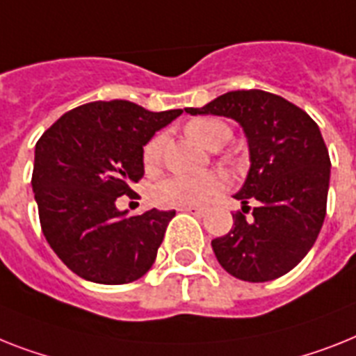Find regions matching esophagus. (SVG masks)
I'll return each instance as SVG.
<instances>
[{
  "label": "esophagus",
  "instance_id": "obj_1",
  "mask_svg": "<svg viewBox=\"0 0 356 356\" xmlns=\"http://www.w3.org/2000/svg\"><path fill=\"white\" fill-rule=\"evenodd\" d=\"M181 211H187V213H193L196 216H204L207 213V207H200V205H187V207H181Z\"/></svg>",
  "mask_w": 356,
  "mask_h": 356
}]
</instances>
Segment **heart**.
Wrapping results in <instances>:
<instances>
[{"instance_id": "obj_1", "label": "heart", "mask_w": 356, "mask_h": 356, "mask_svg": "<svg viewBox=\"0 0 356 356\" xmlns=\"http://www.w3.org/2000/svg\"><path fill=\"white\" fill-rule=\"evenodd\" d=\"M187 134L198 145L213 149L216 145H224L229 138V129L225 123L213 118H200L187 125ZM163 138H152L143 151V163L151 169L160 161ZM225 180L220 172H207L200 176L172 175L163 178L152 187V202L161 207H187V205H200L207 202L211 196L224 191Z\"/></svg>"}]
</instances>
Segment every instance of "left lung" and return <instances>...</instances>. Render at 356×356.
Segmentation results:
<instances>
[{
    "mask_svg": "<svg viewBox=\"0 0 356 356\" xmlns=\"http://www.w3.org/2000/svg\"><path fill=\"white\" fill-rule=\"evenodd\" d=\"M185 113L231 118L248 138L245 181L234 198L251 219L233 214V229L211 245L225 271L269 282L298 266L316 242L330 191V152L309 114L266 90H233Z\"/></svg>",
    "mask_w": 356,
    "mask_h": 356,
    "instance_id": "8db88e82",
    "label": "left lung"
}]
</instances>
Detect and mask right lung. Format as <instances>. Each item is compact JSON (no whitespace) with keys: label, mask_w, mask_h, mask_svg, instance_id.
<instances>
[{"label":"right lung","mask_w":356,"mask_h":356,"mask_svg":"<svg viewBox=\"0 0 356 356\" xmlns=\"http://www.w3.org/2000/svg\"><path fill=\"white\" fill-rule=\"evenodd\" d=\"M181 108L152 113L125 99L90 102L61 116L34 151L32 191L47 242L78 277L118 286L156 260L176 211L129 216L116 207L143 176V147Z\"/></svg>","instance_id":"obj_1"}]
</instances>
